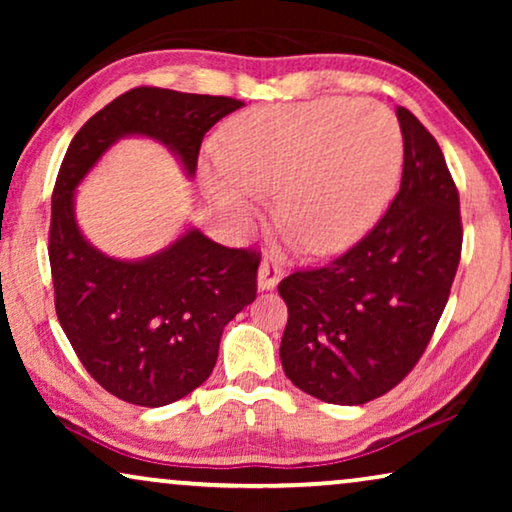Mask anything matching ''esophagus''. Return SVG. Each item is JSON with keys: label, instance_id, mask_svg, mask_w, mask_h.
<instances>
[{"label": "esophagus", "instance_id": "esophagus-1", "mask_svg": "<svg viewBox=\"0 0 512 512\" xmlns=\"http://www.w3.org/2000/svg\"><path fill=\"white\" fill-rule=\"evenodd\" d=\"M284 270H282V263L275 261V258H265L261 263V268H258V289L261 291H270L275 289L279 284V279H282Z\"/></svg>", "mask_w": 512, "mask_h": 512}]
</instances>
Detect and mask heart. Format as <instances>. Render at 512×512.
I'll list each match as a JSON object with an SVG mask.
<instances>
[{"instance_id":"b5f03b06","label":"heart","mask_w":512,"mask_h":512,"mask_svg":"<svg viewBox=\"0 0 512 512\" xmlns=\"http://www.w3.org/2000/svg\"><path fill=\"white\" fill-rule=\"evenodd\" d=\"M403 167V135L380 102L324 97L230 118L207 167L221 207L249 216L279 191V219L307 254L354 244L384 212Z\"/></svg>"}]
</instances>
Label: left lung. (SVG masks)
Segmentation results:
<instances>
[{"instance_id":"1","label":"left lung","mask_w":512,"mask_h":512,"mask_svg":"<svg viewBox=\"0 0 512 512\" xmlns=\"http://www.w3.org/2000/svg\"><path fill=\"white\" fill-rule=\"evenodd\" d=\"M396 116L403 177L387 212L345 254L277 286L289 307L284 373L324 403L363 405L394 389L422 359L459 268V191L443 151L412 111Z\"/></svg>"}]
</instances>
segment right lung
I'll list each match as a JSON object with an SVG mask.
<instances>
[{
	"label": "right lung",
	"mask_w": 512,
	"mask_h": 512,
	"mask_svg": "<svg viewBox=\"0 0 512 512\" xmlns=\"http://www.w3.org/2000/svg\"><path fill=\"white\" fill-rule=\"evenodd\" d=\"M240 107L233 97L132 88L88 118L60 165L48 230L55 312L83 368L125 403L160 408L212 375L223 326L256 298L261 254L191 228L142 261L109 258L76 226L74 188L128 135L170 146L193 177L205 132Z\"/></svg>",
	"instance_id": "add662e5"
}]
</instances>
